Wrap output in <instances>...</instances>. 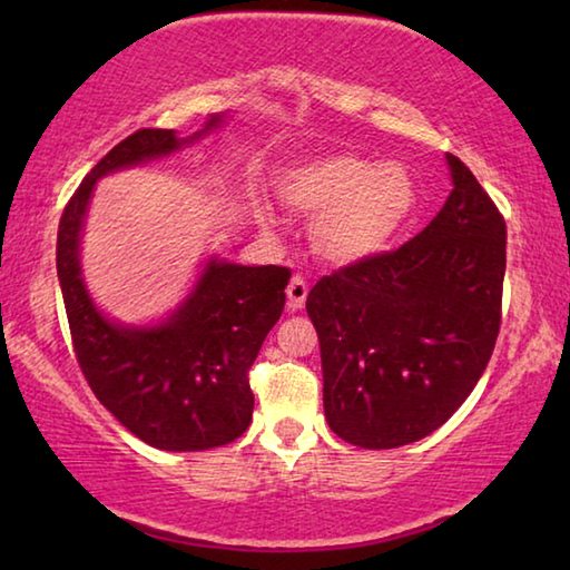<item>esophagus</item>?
Here are the masks:
<instances>
[{
	"instance_id": "34e87169",
	"label": "esophagus",
	"mask_w": 570,
	"mask_h": 570,
	"mask_svg": "<svg viewBox=\"0 0 570 570\" xmlns=\"http://www.w3.org/2000/svg\"><path fill=\"white\" fill-rule=\"evenodd\" d=\"M286 296H288V306H292L294 312H302L306 304V296H308V286L302 276H294L292 282H288Z\"/></svg>"
}]
</instances>
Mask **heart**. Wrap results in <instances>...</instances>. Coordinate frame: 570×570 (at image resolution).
Segmentation results:
<instances>
[{
    "mask_svg": "<svg viewBox=\"0 0 570 570\" xmlns=\"http://www.w3.org/2000/svg\"><path fill=\"white\" fill-rule=\"evenodd\" d=\"M278 193L298 216L314 218L308 246L334 268L364 266L387 254L420 204L417 183L400 163H374L344 150L284 170Z\"/></svg>",
    "mask_w": 570,
    "mask_h": 570,
    "instance_id": "obj_1",
    "label": "heart"
}]
</instances>
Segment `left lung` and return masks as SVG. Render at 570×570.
<instances>
[{"label":"left lung","instance_id":"obj_1","mask_svg":"<svg viewBox=\"0 0 570 570\" xmlns=\"http://www.w3.org/2000/svg\"><path fill=\"white\" fill-rule=\"evenodd\" d=\"M452 190L397 250L324 276L306 298L320 334L324 414L366 450L445 424L485 372L500 332L505 220L448 153Z\"/></svg>","mask_w":570,"mask_h":570}]
</instances>
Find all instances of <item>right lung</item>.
<instances>
[{
	"mask_svg": "<svg viewBox=\"0 0 570 570\" xmlns=\"http://www.w3.org/2000/svg\"><path fill=\"white\" fill-rule=\"evenodd\" d=\"M228 112L178 138L142 128L95 166L67 204L57 230V278L85 380L105 410L150 448L196 452L234 442L254 414L248 370L284 312L292 272L210 256L186 298L156 324H122L102 314L80 264L85 216L95 183L146 166L216 132Z\"/></svg>",
	"mask_w": 570,
	"mask_h": 570,
	"instance_id": "1",
	"label": "right lung"
}]
</instances>
